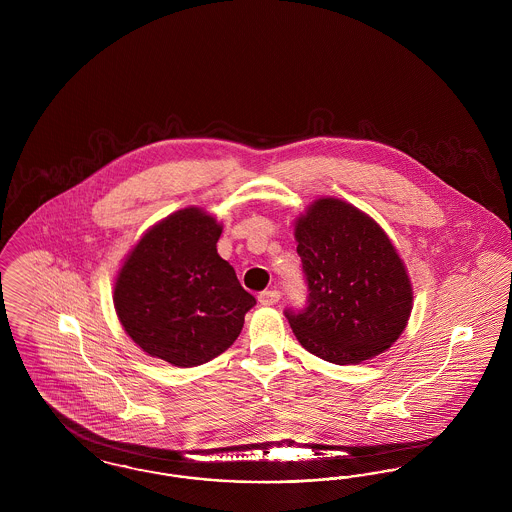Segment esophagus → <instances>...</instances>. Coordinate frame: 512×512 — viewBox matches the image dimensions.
<instances>
[{
  "label": "esophagus",
  "mask_w": 512,
  "mask_h": 512,
  "mask_svg": "<svg viewBox=\"0 0 512 512\" xmlns=\"http://www.w3.org/2000/svg\"><path fill=\"white\" fill-rule=\"evenodd\" d=\"M280 301V292L278 290H267V292L259 293V303L270 307V305H276Z\"/></svg>",
  "instance_id": "obj_1"
}]
</instances>
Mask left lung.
Here are the masks:
<instances>
[{
  "label": "left lung",
  "mask_w": 512,
  "mask_h": 512,
  "mask_svg": "<svg viewBox=\"0 0 512 512\" xmlns=\"http://www.w3.org/2000/svg\"><path fill=\"white\" fill-rule=\"evenodd\" d=\"M307 307L284 315L297 341L334 365H359L401 336L413 309L407 268L357 207L322 197L295 220Z\"/></svg>",
  "instance_id": "1"
}]
</instances>
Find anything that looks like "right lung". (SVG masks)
<instances>
[{
    "mask_svg": "<svg viewBox=\"0 0 512 512\" xmlns=\"http://www.w3.org/2000/svg\"><path fill=\"white\" fill-rule=\"evenodd\" d=\"M222 226L199 207L151 226L128 253L115 282L124 332L149 357L203 365L224 353L257 303L217 253Z\"/></svg>",
    "mask_w": 512,
    "mask_h": 512,
    "instance_id": "1",
    "label": "right lung"
}]
</instances>
